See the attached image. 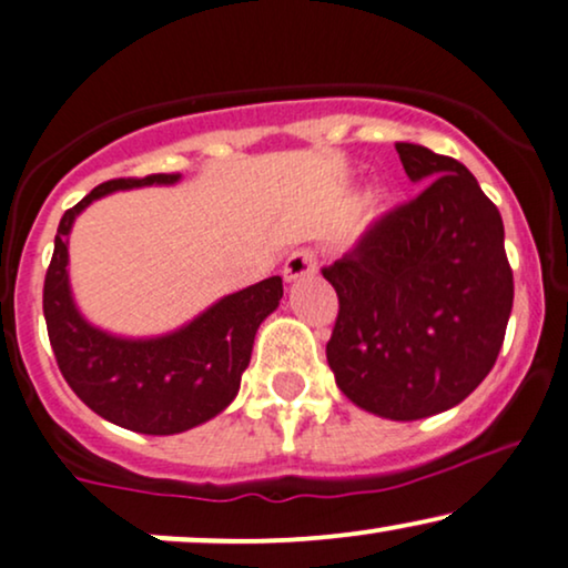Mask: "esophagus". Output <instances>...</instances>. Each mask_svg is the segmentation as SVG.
Here are the masks:
<instances>
[{
  "label": "esophagus",
  "mask_w": 568,
  "mask_h": 568,
  "mask_svg": "<svg viewBox=\"0 0 568 568\" xmlns=\"http://www.w3.org/2000/svg\"><path fill=\"white\" fill-rule=\"evenodd\" d=\"M315 271H318V261H315L313 250H307V247L294 250V253L286 257V263H284V278H286V282H297V278L313 276Z\"/></svg>",
  "instance_id": "esophagus-1"
}]
</instances>
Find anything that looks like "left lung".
<instances>
[{"mask_svg": "<svg viewBox=\"0 0 568 568\" xmlns=\"http://www.w3.org/2000/svg\"><path fill=\"white\" fill-rule=\"evenodd\" d=\"M396 153L425 190L323 268L338 294L326 357L349 402L409 423L456 407L496 365L514 276L504 221L473 172L425 145Z\"/></svg>", "mask_w": 568, "mask_h": 568, "instance_id": "left-lung-1", "label": "left lung"}]
</instances>
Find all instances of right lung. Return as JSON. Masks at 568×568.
Segmentation results:
<instances>
[{
	"label": "right lung",
	"instance_id": "1",
	"mask_svg": "<svg viewBox=\"0 0 568 568\" xmlns=\"http://www.w3.org/2000/svg\"><path fill=\"white\" fill-rule=\"evenodd\" d=\"M180 174L109 180L64 211L54 237L43 318L64 381L95 415L145 436H174L209 423L240 392L261 323L278 307L282 276L226 294L209 311L164 336L128 338L95 328L78 311L70 290L68 237L88 205L116 190L174 185Z\"/></svg>",
	"mask_w": 568,
	"mask_h": 568
}]
</instances>
